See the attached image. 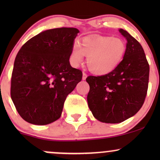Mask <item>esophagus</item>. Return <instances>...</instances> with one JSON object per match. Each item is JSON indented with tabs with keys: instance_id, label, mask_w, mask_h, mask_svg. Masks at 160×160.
Wrapping results in <instances>:
<instances>
[{
	"instance_id": "obj_1",
	"label": "esophagus",
	"mask_w": 160,
	"mask_h": 160,
	"mask_svg": "<svg viewBox=\"0 0 160 160\" xmlns=\"http://www.w3.org/2000/svg\"><path fill=\"white\" fill-rule=\"evenodd\" d=\"M86 78H87V74H86L85 72H83V73H82V80H85L86 79Z\"/></svg>"
}]
</instances>
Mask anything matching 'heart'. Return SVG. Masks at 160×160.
<instances>
[{"label": "heart", "mask_w": 160, "mask_h": 160, "mask_svg": "<svg viewBox=\"0 0 160 160\" xmlns=\"http://www.w3.org/2000/svg\"><path fill=\"white\" fill-rule=\"evenodd\" d=\"M126 45L121 38L98 36L85 37L79 43H74L70 55V61L78 66L87 57L86 64L89 71L97 75L112 72L122 62Z\"/></svg>", "instance_id": "1"}]
</instances>
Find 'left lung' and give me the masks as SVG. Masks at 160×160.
I'll return each mask as SVG.
<instances>
[{"mask_svg":"<svg viewBox=\"0 0 160 160\" xmlns=\"http://www.w3.org/2000/svg\"><path fill=\"white\" fill-rule=\"evenodd\" d=\"M119 32L127 40L121 63L109 74L86 80L89 109L106 123H119L135 115L144 104L149 82V64L140 43L123 29Z\"/></svg>","mask_w":160,"mask_h":160,"instance_id":"8db88e82","label":"left lung"}]
</instances>
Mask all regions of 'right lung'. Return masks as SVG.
Here are the masks:
<instances>
[{
    "label": "right lung",
    "instance_id": "right-lung-1",
    "mask_svg": "<svg viewBox=\"0 0 160 160\" xmlns=\"http://www.w3.org/2000/svg\"><path fill=\"white\" fill-rule=\"evenodd\" d=\"M74 28H58L33 37L18 52L10 95L16 111L29 123L47 125L61 117L68 95L82 73L70 65Z\"/></svg>",
    "mask_w": 160,
    "mask_h": 160
}]
</instances>
